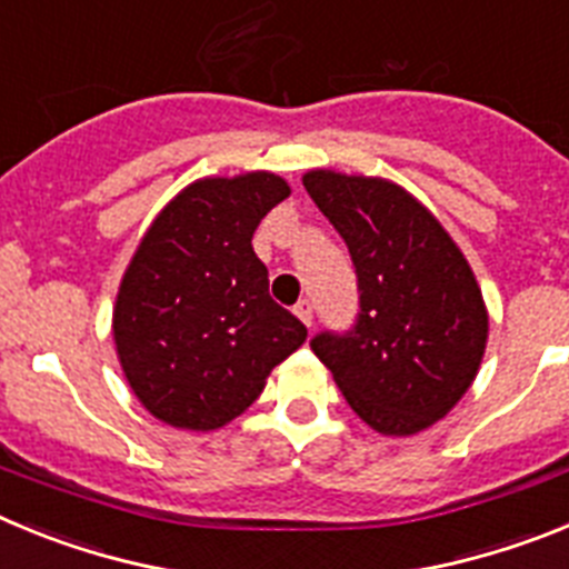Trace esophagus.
<instances>
[{"instance_id":"1","label":"esophagus","mask_w":569,"mask_h":569,"mask_svg":"<svg viewBox=\"0 0 569 569\" xmlns=\"http://www.w3.org/2000/svg\"><path fill=\"white\" fill-rule=\"evenodd\" d=\"M293 313L299 316V319L305 321L308 328H310V325H313V305H310V299H301L299 305H296V308H293Z\"/></svg>"}]
</instances>
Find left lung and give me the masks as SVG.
<instances>
[{"mask_svg": "<svg viewBox=\"0 0 569 569\" xmlns=\"http://www.w3.org/2000/svg\"><path fill=\"white\" fill-rule=\"evenodd\" d=\"M310 199L345 239L359 276V321L310 347L353 413L381 436L445 419L485 359V296L453 236L401 184L316 168Z\"/></svg>", "mask_w": 569, "mask_h": 569, "instance_id": "8db88e82", "label": "left lung"}]
</instances>
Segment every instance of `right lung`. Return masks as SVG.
Here are the masks:
<instances>
[{
    "label": "right lung",
    "instance_id": "right-lung-1",
    "mask_svg": "<svg viewBox=\"0 0 569 569\" xmlns=\"http://www.w3.org/2000/svg\"><path fill=\"white\" fill-rule=\"evenodd\" d=\"M290 196L268 170L196 179L159 210L122 276L113 345L153 419L208 433L261 396L308 328L268 293L259 222Z\"/></svg>",
    "mask_w": 569,
    "mask_h": 569
}]
</instances>
